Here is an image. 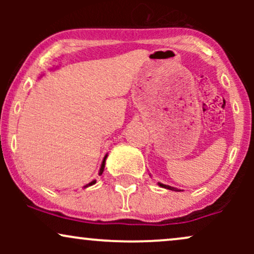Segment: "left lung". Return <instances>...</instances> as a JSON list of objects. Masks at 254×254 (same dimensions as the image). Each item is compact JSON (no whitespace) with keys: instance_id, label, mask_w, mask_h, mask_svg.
I'll return each mask as SVG.
<instances>
[{"instance_id":"8db88e82","label":"left lung","mask_w":254,"mask_h":254,"mask_svg":"<svg viewBox=\"0 0 254 254\" xmlns=\"http://www.w3.org/2000/svg\"><path fill=\"white\" fill-rule=\"evenodd\" d=\"M159 184V186H161V188H164V189H167V190H172V191H180L179 189H176V188H173V186H170V185H165V184H162V183H157Z\"/></svg>"}]
</instances>
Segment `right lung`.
<instances>
[{"mask_svg":"<svg viewBox=\"0 0 254 254\" xmlns=\"http://www.w3.org/2000/svg\"><path fill=\"white\" fill-rule=\"evenodd\" d=\"M106 159H107V154L106 155H105V157H104V160H103V162H101V166H100V170H99V176H101V174H103V172H104V168H105V162H106ZM97 183V180H92V182L90 183H88L87 184V185H84L83 186V189H86V188H88V186H92V185H94V184Z\"/></svg>","mask_w":254,"mask_h":254,"instance_id":"add662e5","label":"right lung"}]
</instances>
